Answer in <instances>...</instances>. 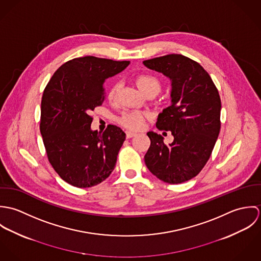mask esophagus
Wrapping results in <instances>:
<instances>
[{
	"mask_svg": "<svg viewBox=\"0 0 261 261\" xmlns=\"http://www.w3.org/2000/svg\"><path fill=\"white\" fill-rule=\"evenodd\" d=\"M135 136H137V133H134V132H130V130L126 132V138L127 139H130V138H133Z\"/></svg>",
	"mask_w": 261,
	"mask_h": 261,
	"instance_id": "34e87169",
	"label": "esophagus"
}]
</instances>
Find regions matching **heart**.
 <instances>
[{
    "mask_svg": "<svg viewBox=\"0 0 261 261\" xmlns=\"http://www.w3.org/2000/svg\"><path fill=\"white\" fill-rule=\"evenodd\" d=\"M136 82H137V85L139 86V88L145 93H147L148 91H151V90L158 92L161 88L160 80L155 76L151 74L139 75L136 79ZM119 89H120L119 82H115L112 84L108 92L109 100L113 101L117 98ZM146 115L147 114L145 112H139V111H129V112H123L118 120L126 128L136 130V129H140L144 126Z\"/></svg>",
    "mask_w": 261,
    "mask_h": 261,
    "instance_id": "obj_1",
    "label": "heart"
}]
</instances>
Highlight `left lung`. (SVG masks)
Returning <instances> with one entry per match:
<instances>
[{
  "instance_id": "8db88e82",
  "label": "left lung",
  "mask_w": 261,
  "mask_h": 261,
  "mask_svg": "<svg viewBox=\"0 0 261 261\" xmlns=\"http://www.w3.org/2000/svg\"><path fill=\"white\" fill-rule=\"evenodd\" d=\"M149 69L172 82L171 106L158 115L155 126L171 132L170 145L156 133L149 132L150 146L145 155L149 172L169 184H180L196 177L208 162L220 132L221 99L208 72L181 54L145 60Z\"/></svg>"
}]
</instances>
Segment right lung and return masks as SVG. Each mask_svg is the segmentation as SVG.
<instances>
[{"label":"right lung","instance_id":"add662e5","mask_svg":"<svg viewBox=\"0 0 261 261\" xmlns=\"http://www.w3.org/2000/svg\"><path fill=\"white\" fill-rule=\"evenodd\" d=\"M129 61L84 56L61 65L46 85L41 101L40 132L48 160L66 183L88 188L112 174L125 134L110 124L91 130L90 112L106 98L107 78L121 72Z\"/></svg>","mask_w":261,"mask_h":261}]
</instances>
